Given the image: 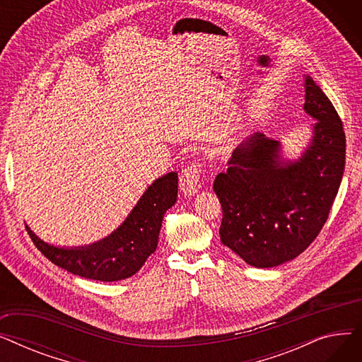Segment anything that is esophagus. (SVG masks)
I'll use <instances>...</instances> for the list:
<instances>
[{
    "mask_svg": "<svg viewBox=\"0 0 362 362\" xmlns=\"http://www.w3.org/2000/svg\"><path fill=\"white\" fill-rule=\"evenodd\" d=\"M199 185H201V164L199 163L189 164L186 168L182 170L180 177H179L180 191L185 195L191 197L199 191Z\"/></svg>",
    "mask_w": 362,
    "mask_h": 362,
    "instance_id": "obj_1",
    "label": "esophagus"
}]
</instances>
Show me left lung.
Masks as SVG:
<instances>
[{
  "label": "left lung",
  "instance_id": "8db88e82",
  "mask_svg": "<svg viewBox=\"0 0 362 362\" xmlns=\"http://www.w3.org/2000/svg\"><path fill=\"white\" fill-rule=\"evenodd\" d=\"M303 110L315 123L298 160L254 133L235 151L214 192L223 208L221 243L246 264L270 269L305 251L325 226L345 170L344 126L326 93L305 76Z\"/></svg>",
  "mask_w": 362,
  "mask_h": 362
}]
</instances>
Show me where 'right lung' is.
Wrapping results in <instances>:
<instances>
[{"label": "right lung", "instance_id": "obj_1", "mask_svg": "<svg viewBox=\"0 0 362 362\" xmlns=\"http://www.w3.org/2000/svg\"><path fill=\"white\" fill-rule=\"evenodd\" d=\"M177 201V173L149 185L126 220L104 239L85 246L63 248L37 238L26 226L30 239L51 262L71 274L100 281H117L139 272L157 250L163 217Z\"/></svg>", "mask_w": 362, "mask_h": 362}]
</instances>
